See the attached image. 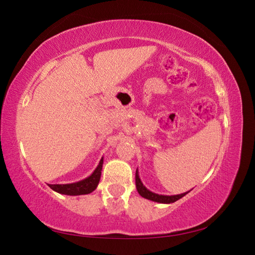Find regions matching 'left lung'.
<instances>
[{
    "instance_id": "8db88e82",
    "label": "left lung",
    "mask_w": 255,
    "mask_h": 255,
    "mask_svg": "<svg viewBox=\"0 0 255 255\" xmlns=\"http://www.w3.org/2000/svg\"><path fill=\"white\" fill-rule=\"evenodd\" d=\"M136 188H137V191L139 195L145 198V199H148V200H152L155 202H159V204H172V202H175L176 200L181 199V198L184 197L187 193L189 192H184V193H181V195H174V196H164V195H158V193H155L152 192L150 190H148L147 188L145 187L141 182V180L139 178V173H138V170H136Z\"/></svg>"
}]
</instances>
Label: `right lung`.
Wrapping results in <instances>:
<instances>
[{
    "mask_svg": "<svg viewBox=\"0 0 255 255\" xmlns=\"http://www.w3.org/2000/svg\"><path fill=\"white\" fill-rule=\"evenodd\" d=\"M103 165V157L99 162L97 169L93 171V173L79 182L67 183V184H48L50 189L54 191L62 193V195L67 196H81V195H89L97 189L99 181L101 178V171Z\"/></svg>",
    "mask_w": 255,
    "mask_h": 255,
    "instance_id": "right-lung-1",
    "label": "right lung"
}]
</instances>
